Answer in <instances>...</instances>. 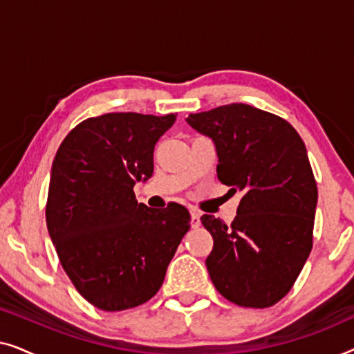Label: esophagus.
<instances>
[{"label":"esophagus","instance_id":"1","mask_svg":"<svg viewBox=\"0 0 354 354\" xmlns=\"http://www.w3.org/2000/svg\"><path fill=\"white\" fill-rule=\"evenodd\" d=\"M200 212H198V211H195V209H193L192 211V227H193V229H196V227H200V224H201V219H200Z\"/></svg>","mask_w":354,"mask_h":354}]
</instances>
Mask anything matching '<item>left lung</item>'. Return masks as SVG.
I'll list each match as a JSON object with an SVG mask.
<instances>
[{
	"instance_id": "8db88e82",
	"label": "left lung",
	"mask_w": 354,
	"mask_h": 354,
	"mask_svg": "<svg viewBox=\"0 0 354 354\" xmlns=\"http://www.w3.org/2000/svg\"><path fill=\"white\" fill-rule=\"evenodd\" d=\"M187 122L216 145L217 178L241 192L227 225L201 217L214 246L206 268L217 292L243 308H270L298 279L313 250L317 185L292 124L250 104L190 114Z\"/></svg>"
}]
</instances>
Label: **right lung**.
<instances>
[{
    "mask_svg": "<svg viewBox=\"0 0 354 354\" xmlns=\"http://www.w3.org/2000/svg\"><path fill=\"white\" fill-rule=\"evenodd\" d=\"M176 118H88L67 133L53 161L48 232L77 292L103 311H125L151 299L190 230L185 206L151 209L133 193L135 182L153 176L154 147Z\"/></svg>",
    "mask_w": 354,
    "mask_h": 354,
    "instance_id": "right-lung-1",
    "label": "right lung"
}]
</instances>
